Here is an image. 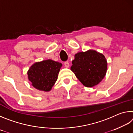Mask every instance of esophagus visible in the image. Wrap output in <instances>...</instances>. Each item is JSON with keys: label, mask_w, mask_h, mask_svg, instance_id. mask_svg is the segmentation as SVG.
I'll list each match as a JSON object with an SVG mask.
<instances>
[{"label": "esophagus", "mask_w": 133, "mask_h": 133, "mask_svg": "<svg viewBox=\"0 0 133 133\" xmlns=\"http://www.w3.org/2000/svg\"><path fill=\"white\" fill-rule=\"evenodd\" d=\"M64 66L66 67H69V66H70L69 63L68 62H64Z\"/></svg>", "instance_id": "34e87169"}]
</instances>
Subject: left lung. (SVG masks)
<instances>
[{"label": "left lung", "instance_id": "8db88e82", "mask_svg": "<svg viewBox=\"0 0 133 133\" xmlns=\"http://www.w3.org/2000/svg\"><path fill=\"white\" fill-rule=\"evenodd\" d=\"M70 69L84 86L92 87L104 78L107 62L103 54L89 50L76 54Z\"/></svg>", "mask_w": 133, "mask_h": 133}]
</instances>
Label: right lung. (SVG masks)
I'll use <instances>...</instances> for the list:
<instances>
[{
  "mask_svg": "<svg viewBox=\"0 0 133 133\" xmlns=\"http://www.w3.org/2000/svg\"><path fill=\"white\" fill-rule=\"evenodd\" d=\"M62 66V63L50 59L36 62L29 69L28 78L35 89L49 91L57 80Z\"/></svg>",
  "mask_w": 133,
  "mask_h": 133,
  "instance_id": "add662e5",
  "label": "right lung"
}]
</instances>
